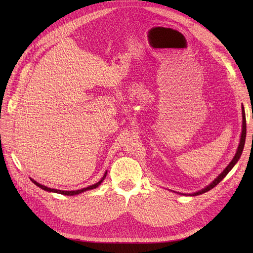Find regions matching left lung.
Wrapping results in <instances>:
<instances>
[{"label":"left lung","mask_w":253,"mask_h":253,"mask_svg":"<svg viewBox=\"0 0 253 253\" xmlns=\"http://www.w3.org/2000/svg\"><path fill=\"white\" fill-rule=\"evenodd\" d=\"M242 117H243V122H242V133H241V138H240V143H239V147H238V150H237V153L235 154V157L233 158V160L230 162V164L227 166V168H225L221 173L212 181L209 185H207L206 188H204L203 190L199 191V192H196V193H193V194H182V195H189V196H197V195H201L203 193H206L208 191H210L211 189H213L215 185H217L224 177L225 175H227L229 172L232 170V168L235 166V164L238 162L239 159H240L241 155H242V152H243V149H244V144H245V138H246V118H245V111H244V108L242 106Z\"/></svg>","instance_id":"left-lung-1"}]
</instances>
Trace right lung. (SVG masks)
<instances>
[{"mask_svg":"<svg viewBox=\"0 0 253 253\" xmlns=\"http://www.w3.org/2000/svg\"><path fill=\"white\" fill-rule=\"evenodd\" d=\"M106 173H108V171H105V173H104L103 177H102L98 182H96V183H94V184H92V185H89V187L84 188V189H82V190H77V191H60V190H55V189H50V188H48V187H45V185H43V184H40L39 182H37V181H36V180H34L33 178H31V180H32L36 185H38L39 188H41V189H42V190H44V191H47V192H53V193H57V194H61V195H66V196H74V195H78V194H81V193H83V192H86V191H88V190L96 189V188L98 187V185L103 181V179L105 178Z\"/></svg>","mask_w":253,"mask_h":253,"instance_id":"1","label":"right lung"}]
</instances>
